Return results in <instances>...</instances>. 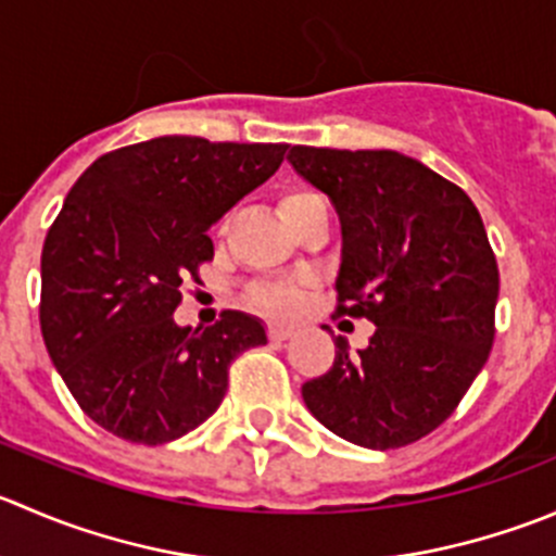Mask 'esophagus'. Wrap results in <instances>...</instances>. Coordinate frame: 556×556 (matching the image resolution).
Here are the masks:
<instances>
[{
  "mask_svg": "<svg viewBox=\"0 0 556 556\" xmlns=\"http://www.w3.org/2000/svg\"><path fill=\"white\" fill-rule=\"evenodd\" d=\"M268 337H271V342H285V339L293 337V331L288 326H271L268 328Z\"/></svg>",
  "mask_w": 556,
  "mask_h": 556,
  "instance_id": "obj_1",
  "label": "esophagus"
}]
</instances>
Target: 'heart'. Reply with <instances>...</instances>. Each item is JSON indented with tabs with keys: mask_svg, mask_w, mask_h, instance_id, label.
<instances>
[{
	"mask_svg": "<svg viewBox=\"0 0 556 556\" xmlns=\"http://www.w3.org/2000/svg\"><path fill=\"white\" fill-rule=\"evenodd\" d=\"M317 201H320V198H317L315 192L290 190V192H285L282 201H279V214H282L285 223H290V219H293L301 208L312 206V203H317ZM255 301L263 306V309L277 312V315H288V312H293L295 306H299L301 288H293V285H277V288L257 290Z\"/></svg>",
	"mask_w": 556,
	"mask_h": 556,
	"instance_id": "b5f03b06",
	"label": "heart"
}]
</instances>
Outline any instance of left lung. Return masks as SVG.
<instances>
[{
    "instance_id": "1",
    "label": "left lung",
    "mask_w": 556,
    "mask_h": 556,
    "mask_svg": "<svg viewBox=\"0 0 556 556\" xmlns=\"http://www.w3.org/2000/svg\"><path fill=\"white\" fill-rule=\"evenodd\" d=\"M288 163L339 214V312L375 326L355 355L333 339L331 369L301 386L306 409L361 448L415 443L454 413L492 350L500 271L481 214L391 149L293 147Z\"/></svg>"
}]
</instances>
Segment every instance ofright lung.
<instances>
[{
    "instance_id": "obj_1",
    "label": "right lung",
    "mask_w": 556,
    "mask_h": 556,
    "mask_svg": "<svg viewBox=\"0 0 556 556\" xmlns=\"http://www.w3.org/2000/svg\"><path fill=\"white\" fill-rule=\"evenodd\" d=\"M288 143L163 135L102 154L64 198L42 244L40 328L91 421L163 445L217 413L228 366L266 344L261 317L228 309L179 326L181 279L214 257L206 230L271 179Z\"/></svg>"
}]
</instances>
